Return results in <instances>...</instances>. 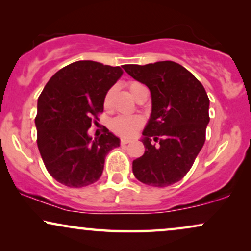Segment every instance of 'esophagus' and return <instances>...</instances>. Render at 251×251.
<instances>
[{"instance_id": "1", "label": "esophagus", "mask_w": 251, "mask_h": 251, "mask_svg": "<svg viewBox=\"0 0 251 251\" xmlns=\"http://www.w3.org/2000/svg\"><path fill=\"white\" fill-rule=\"evenodd\" d=\"M130 142H131V140H130V139L122 138L121 140H120V144H121V145H126V144H129Z\"/></svg>"}]
</instances>
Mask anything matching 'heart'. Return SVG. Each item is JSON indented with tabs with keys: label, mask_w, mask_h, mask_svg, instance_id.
<instances>
[{
	"label": "heart",
	"mask_w": 251,
	"mask_h": 251,
	"mask_svg": "<svg viewBox=\"0 0 251 251\" xmlns=\"http://www.w3.org/2000/svg\"><path fill=\"white\" fill-rule=\"evenodd\" d=\"M128 89L132 97L136 99L138 97L140 92L145 90L146 87L143 83H140V82L131 81L128 83ZM111 97H112V90H108L104 98L105 107H108L109 102H111ZM143 125H144V121L140 116L119 115L111 121V130L115 133V135L126 137V138H130V137L135 136L136 133L138 132V130L142 128Z\"/></svg>",
	"instance_id": "1"
}]
</instances>
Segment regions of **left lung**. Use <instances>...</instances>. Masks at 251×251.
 <instances>
[{
    "label": "left lung",
    "instance_id": "1",
    "mask_svg": "<svg viewBox=\"0 0 251 251\" xmlns=\"http://www.w3.org/2000/svg\"><path fill=\"white\" fill-rule=\"evenodd\" d=\"M126 73L149 87L152 114L143 131L145 153L133 160L142 183L170 186L183 179L205 142L209 98L201 82L175 61L125 65ZM158 145L150 143L151 139Z\"/></svg>",
    "mask_w": 251,
    "mask_h": 251
}]
</instances>
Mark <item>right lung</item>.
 Listing matches in <instances>:
<instances>
[{
  "instance_id": "add662e5",
  "label": "right lung",
  "mask_w": 251,
  "mask_h": 251,
  "mask_svg": "<svg viewBox=\"0 0 251 251\" xmlns=\"http://www.w3.org/2000/svg\"><path fill=\"white\" fill-rule=\"evenodd\" d=\"M123 71L97 61L81 60L58 71L37 100V147L48 173L68 187L94 184L105 157L120 139L104 128L95 140L88 135L104 111L107 91Z\"/></svg>"
}]
</instances>
